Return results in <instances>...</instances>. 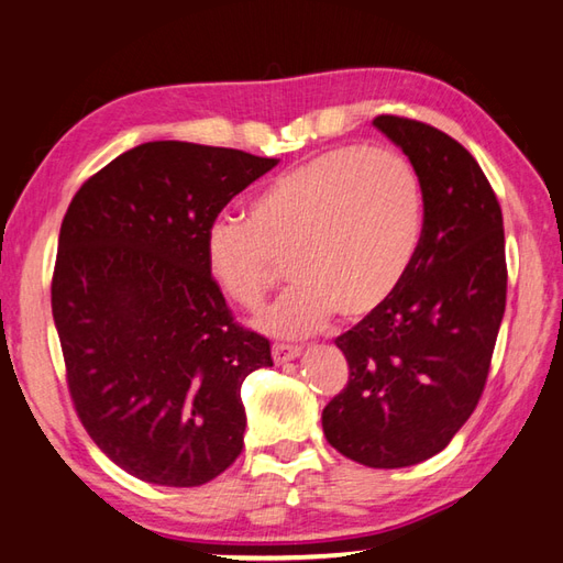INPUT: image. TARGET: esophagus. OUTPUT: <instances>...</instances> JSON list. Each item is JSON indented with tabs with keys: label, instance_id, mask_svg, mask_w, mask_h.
I'll return each instance as SVG.
<instances>
[{
	"label": "esophagus",
	"instance_id": "esophagus-1",
	"mask_svg": "<svg viewBox=\"0 0 563 563\" xmlns=\"http://www.w3.org/2000/svg\"><path fill=\"white\" fill-rule=\"evenodd\" d=\"M300 351L302 349L295 346V344H283V341H275V344H273V361L275 363H288V361L300 356Z\"/></svg>",
	"mask_w": 563,
	"mask_h": 563
}]
</instances>
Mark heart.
<instances>
[{"label":"heart","mask_w":563,"mask_h":563,"mask_svg":"<svg viewBox=\"0 0 563 563\" xmlns=\"http://www.w3.org/2000/svg\"><path fill=\"white\" fill-rule=\"evenodd\" d=\"M422 185L393 146H341L261 187L249 219L217 217L205 263L227 297L261 310L285 266L295 285L263 327L280 336L322 329L339 310L368 317L398 292L422 239Z\"/></svg>","instance_id":"heart-1"}]
</instances>
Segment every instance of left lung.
<instances>
[{
    "instance_id": "8db88e82",
    "label": "left lung",
    "mask_w": 563,
    "mask_h": 563,
    "mask_svg": "<svg viewBox=\"0 0 563 563\" xmlns=\"http://www.w3.org/2000/svg\"><path fill=\"white\" fill-rule=\"evenodd\" d=\"M420 175L424 224L402 285L336 336L349 383L322 427L339 454L402 468L442 451L486 388L505 314L508 263L500 202L476 158L424 121L373 119Z\"/></svg>"
}]
</instances>
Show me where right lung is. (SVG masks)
I'll list each match as a JSON object with an SVG mask.
<instances>
[{"label": "right lung", "instance_id": "add662e5", "mask_svg": "<svg viewBox=\"0 0 563 563\" xmlns=\"http://www.w3.org/2000/svg\"><path fill=\"white\" fill-rule=\"evenodd\" d=\"M278 158L185 141L121 153L63 217L51 307L65 380L92 442L170 488L217 478L244 449L241 383L273 366L205 263V231Z\"/></svg>", "mask_w": 563, "mask_h": 563}]
</instances>
